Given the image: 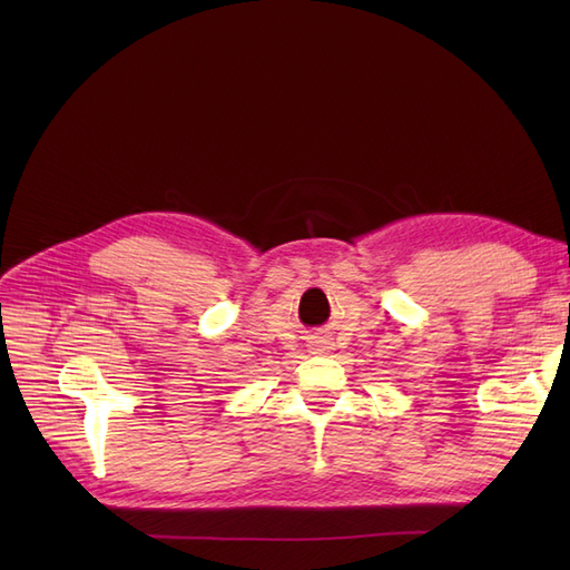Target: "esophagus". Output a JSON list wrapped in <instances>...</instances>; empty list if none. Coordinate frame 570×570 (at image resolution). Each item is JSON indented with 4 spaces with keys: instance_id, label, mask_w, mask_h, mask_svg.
<instances>
[{
    "instance_id": "esophagus-1",
    "label": "esophagus",
    "mask_w": 570,
    "mask_h": 570,
    "mask_svg": "<svg viewBox=\"0 0 570 570\" xmlns=\"http://www.w3.org/2000/svg\"><path fill=\"white\" fill-rule=\"evenodd\" d=\"M331 350H333V342L327 333H316L312 335V340H308V352L312 354H327Z\"/></svg>"
}]
</instances>
